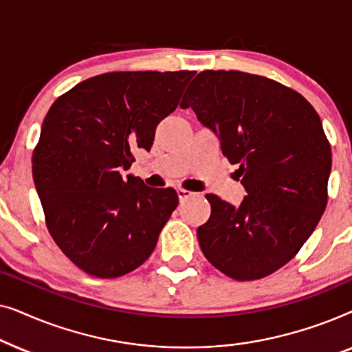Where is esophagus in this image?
I'll use <instances>...</instances> for the list:
<instances>
[{
  "label": "esophagus",
  "instance_id": "1",
  "mask_svg": "<svg viewBox=\"0 0 352 352\" xmlns=\"http://www.w3.org/2000/svg\"><path fill=\"white\" fill-rule=\"evenodd\" d=\"M195 194L194 192H190V190H186V189H177V197H179V200L181 201H184V200H187V199H190V197H194Z\"/></svg>",
  "mask_w": 352,
  "mask_h": 352
}]
</instances>
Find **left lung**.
Masks as SVG:
<instances>
[{
  "label": "left lung",
  "instance_id": "8db88e82",
  "mask_svg": "<svg viewBox=\"0 0 352 352\" xmlns=\"http://www.w3.org/2000/svg\"><path fill=\"white\" fill-rule=\"evenodd\" d=\"M181 107L218 134L248 194L239 206L206 194L201 252L234 280L271 276L296 256L329 200L331 148L319 115L295 89L239 70L200 72Z\"/></svg>",
  "mask_w": 352,
  "mask_h": 352
}]
</instances>
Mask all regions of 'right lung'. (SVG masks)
<instances>
[{
  "label": "right lung",
  "mask_w": 352,
  "mask_h": 352,
  "mask_svg": "<svg viewBox=\"0 0 352 352\" xmlns=\"http://www.w3.org/2000/svg\"><path fill=\"white\" fill-rule=\"evenodd\" d=\"M195 72H110L51 105L32 157L46 228L62 253L93 277L115 278L151 256L177 206L175 189L123 176L136 148L152 147Z\"/></svg>",
  "instance_id": "1"
}]
</instances>
